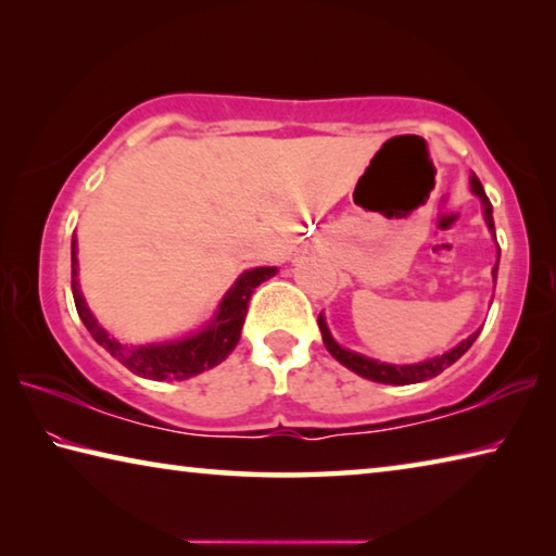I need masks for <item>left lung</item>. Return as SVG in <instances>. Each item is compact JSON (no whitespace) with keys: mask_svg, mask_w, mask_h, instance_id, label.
I'll use <instances>...</instances> for the list:
<instances>
[{"mask_svg":"<svg viewBox=\"0 0 556 556\" xmlns=\"http://www.w3.org/2000/svg\"><path fill=\"white\" fill-rule=\"evenodd\" d=\"M470 191H473L478 195V201H481V205H483V220L488 225V230H491L493 238H495L493 205H491V201H488L483 186H481V181H478L476 176H470ZM497 260H501V250H497ZM495 277H497V262H495V267H493V281H495ZM318 328H321V338H324L326 351L331 353L338 363L345 365L348 370H353L355 375H361V378H365V380L382 382V384H414V382H425V380L437 378V375L444 372L448 365H454L458 357L464 355L470 345H473L478 333H481V328H478L476 333H470L466 341H460L458 345L451 348V351L441 353V355H434V357H427V361H421V363L394 365V363H380V361H375V357L361 355V353H355V351H348V348H343V345H338L336 338L331 336V331H328L324 314H318Z\"/></svg>","mask_w":556,"mask_h":556,"instance_id":"obj_1","label":"left lung"}]
</instances>
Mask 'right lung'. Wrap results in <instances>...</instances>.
Here are the masks:
<instances>
[{
    "label": "right lung",
    "mask_w": 556,
    "mask_h": 556,
    "mask_svg": "<svg viewBox=\"0 0 556 556\" xmlns=\"http://www.w3.org/2000/svg\"><path fill=\"white\" fill-rule=\"evenodd\" d=\"M71 267H73V299L75 308H78L80 321L86 324L90 336L105 348V351L125 365L139 378L147 380H188L193 375H201L205 370L220 365L225 357L232 353V348L240 341V331L244 324V316H248V304L252 291H255L262 281L277 275V267H255L242 271V275L235 279V285L225 291L220 299L218 308L208 324H205L201 331L188 333L184 338H176V341H164V343H119L115 336L108 333L105 328L98 324V318L83 299L80 281H78V240L71 242Z\"/></svg>",
    "instance_id": "obj_1"
}]
</instances>
